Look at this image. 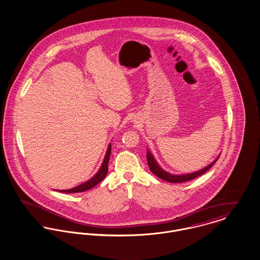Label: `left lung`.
Returning a JSON list of instances; mask_svg holds the SVG:
<instances>
[{
  "instance_id": "obj_1",
  "label": "left lung",
  "mask_w": 260,
  "mask_h": 260,
  "mask_svg": "<svg viewBox=\"0 0 260 260\" xmlns=\"http://www.w3.org/2000/svg\"><path fill=\"white\" fill-rule=\"evenodd\" d=\"M218 158H219V155L210 165L206 166L205 168H203L202 170H199L197 172L188 173V174H181V175H174V174L166 172L164 169H162L158 164V162L156 161V159L154 158L153 154L147 149V161H148L150 171L154 175H156L158 178L164 180L166 182H169V183H183V182H188L189 180H192L194 178H198L199 176H202L203 174H205L209 169H211L213 164L217 161Z\"/></svg>"
}]
</instances>
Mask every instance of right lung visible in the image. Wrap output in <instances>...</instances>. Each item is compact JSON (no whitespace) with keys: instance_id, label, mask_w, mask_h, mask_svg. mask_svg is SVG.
I'll use <instances>...</instances> for the list:
<instances>
[{"instance_id":"add662e5","label":"right lung","mask_w":260,"mask_h":260,"mask_svg":"<svg viewBox=\"0 0 260 260\" xmlns=\"http://www.w3.org/2000/svg\"><path fill=\"white\" fill-rule=\"evenodd\" d=\"M110 154H111V143L108 145L105 157L103 159V162L100 166L98 172L95 174L94 176L89 179L88 181L82 183L81 185L74 187L72 189H58V191L61 192H67V193H71V192H81V191H85L87 189H91L95 187L98 183H100L107 175L108 173V163H109V158H110Z\"/></svg>"}]
</instances>
